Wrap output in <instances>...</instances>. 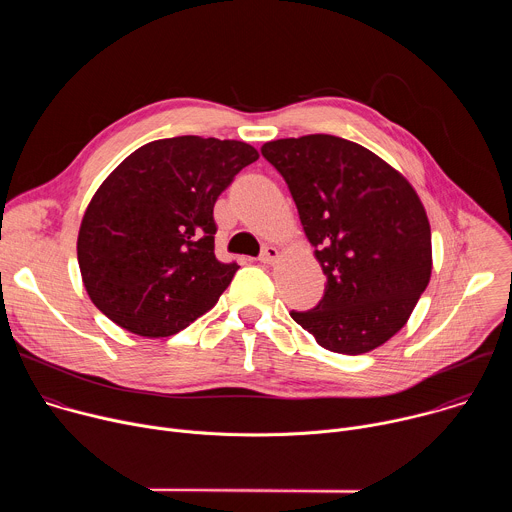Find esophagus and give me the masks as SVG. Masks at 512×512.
<instances>
[{"label":"esophagus","instance_id":"1","mask_svg":"<svg viewBox=\"0 0 512 512\" xmlns=\"http://www.w3.org/2000/svg\"><path fill=\"white\" fill-rule=\"evenodd\" d=\"M277 257H279V251H277L275 247H271V245H265L263 251H261V255H259V261H261L263 265H273V263L277 261Z\"/></svg>","mask_w":512,"mask_h":512}]
</instances>
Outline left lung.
<instances>
[{
	"instance_id": "8db88e82",
	"label": "left lung",
	"mask_w": 512,
	"mask_h": 512,
	"mask_svg": "<svg viewBox=\"0 0 512 512\" xmlns=\"http://www.w3.org/2000/svg\"><path fill=\"white\" fill-rule=\"evenodd\" d=\"M326 275L308 312L291 310L332 352L385 344L411 316L431 275V233L411 184L362 145L336 135L265 143Z\"/></svg>"
}]
</instances>
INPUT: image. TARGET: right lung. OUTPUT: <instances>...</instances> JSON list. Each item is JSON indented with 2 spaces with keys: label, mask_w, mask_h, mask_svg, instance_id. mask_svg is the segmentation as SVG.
I'll list each match as a JSON object with an SVG mask.
<instances>
[{
  "label": "right lung",
  "mask_w": 512,
  "mask_h": 512,
  "mask_svg": "<svg viewBox=\"0 0 512 512\" xmlns=\"http://www.w3.org/2000/svg\"><path fill=\"white\" fill-rule=\"evenodd\" d=\"M259 158L249 143L180 135L141 145L101 184L77 255L93 304L139 336H172L208 312L239 265L214 255V202Z\"/></svg>",
  "instance_id": "add662e5"
}]
</instances>
